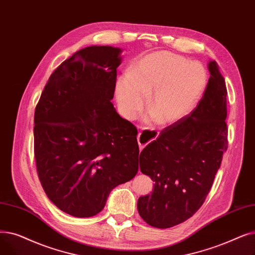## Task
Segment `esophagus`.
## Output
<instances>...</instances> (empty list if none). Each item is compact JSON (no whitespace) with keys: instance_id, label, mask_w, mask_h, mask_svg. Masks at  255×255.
<instances>
[{"instance_id":"34e87169","label":"esophagus","mask_w":255,"mask_h":255,"mask_svg":"<svg viewBox=\"0 0 255 255\" xmlns=\"http://www.w3.org/2000/svg\"><path fill=\"white\" fill-rule=\"evenodd\" d=\"M156 136H157V135L155 134V132H153V131H148V132H146V134H145L143 137H142V135H141V132H139V134H138V144H139L140 150H142L145 146H146V145H147L149 142L155 140Z\"/></svg>"}]
</instances>
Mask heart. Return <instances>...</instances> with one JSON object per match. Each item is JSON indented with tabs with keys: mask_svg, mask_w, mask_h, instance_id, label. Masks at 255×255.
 <instances>
[{
	"mask_svg": "<svg viewBox=\"0 0 255 255\" xmlns=\"http://www.w3.org/2000/svg\"><path fill=\"white\" fill-rule=\"evenodd\" d=\"M208 76L197 62L160 52L143 58L128 77L117 81L115 94L124 116L134 117L150 94L148 109L159 126H169L190 113L202 94Z\"/></svg>",
	"mask_w": 255,
	"mask_h": 255,
	"instance_id": "heart-1",
	"label": "heart"
}]
</instances>
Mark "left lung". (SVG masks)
Wrapping results in <instances>:
<instances>
[{"mask_svg": "<svg viewBox=\"0 0 255 255\" xmlns=\"http://www.w3.org/2000/svg\"><path fill=\"white\" fill-rule=\"evenodd\" d=\"M197 107L165 128L140 153V170L153 191L138 199V212L150 226L169 228L188 220L207 198L227 149L226 85L216 61Z\"/></svg>", "mask_w": 255, "mask_h": 255, "instance_id": "1", "label": "left lung"}]
</instances>
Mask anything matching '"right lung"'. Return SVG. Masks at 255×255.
Listing matches in <instances>:
<instances>
[{
  "instance_id": "add662e5",
  "label": "right lung",
  "mask_w": 255,
  "mask_h": 255,
  "mask_svg": "<svg viewBox=\"0 0 255 255\" xmlns=\"http://www.w3.org/2000/svg\"><path fill=\"white\" fill-rule=\"evenodd\" d=\"M120 53L109 45L78 51L51 75L35 109L38 177L70 216L99 214L110 192L138 172V130L111 103Z\"/></svg>"
}]
</instances>
